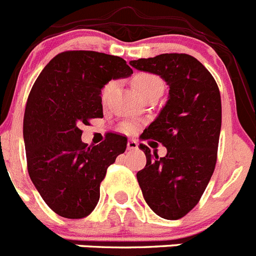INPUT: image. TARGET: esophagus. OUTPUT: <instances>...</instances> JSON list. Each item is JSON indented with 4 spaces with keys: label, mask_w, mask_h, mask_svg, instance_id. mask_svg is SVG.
Here are the masks:
<instances>
[{
    "label": "esophagus",
    "mask_w": 256,
    "mask_h": 256,
    "mask_svg": "<svg viewBox=\"0 0 256 256\" xmlns=\"http://www.w3.org/2000/svg\"><path fill=\"white\" fill-rule=\"evenodd\" d=\"M128 150H136L138 149V142H135V140H128Z\"/></svg>",
    "instance_id": "1"
}]
</instances>
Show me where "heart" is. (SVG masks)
I'll use <instances>...</instances> for the list:
<instances>
[{
  "mask_svg": "<svg viewBox=\"0 0 256 256\" xmlns=\"http://www.w3.org/2000/svg\"><path fill=\"white\" fill-rule=\"evenodd\" d=\"M134 88L136 89L138 94L140 96H144L146 94L152 93V92L160 90L163 92V82L160 78L156 75H153V74L148 72H142L138 74L134 78ZM114 86H116V82H108L107 84L102 88V92H100V98H102L103 102H107L110 96L114 92Z\"/></svg>",
  "mask_w": 256,
  "mask_h": 256,
  "instance_id": "1",
  "label": "heart"
}]
</instances>
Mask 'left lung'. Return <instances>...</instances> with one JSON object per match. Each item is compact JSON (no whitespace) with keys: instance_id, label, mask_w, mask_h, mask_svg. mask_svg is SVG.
I'll return each instance as SVG.
<instances>
[{"instance_id":"1","label":"left lung","mask_w":256,"mask_h":256,"mask_svg":"<svg viewBox=\"0 0 256 256\" xmlns=\"http://www.w3.org/2000/svg\"><path fill=\"white\" fill-rule=\"evenodd\" d=\"M134 68L160 75L167 85L168 100L142 140L162 142V158L140 144L146 164L136 174L145 202L164 220H180L199 202L217 163L222 124L218 85L195 57L163 54L130 61Z\"/></svg>"}]
</instances>
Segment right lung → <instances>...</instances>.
Masks as SVG:
<instances>
[{
  "label": "right lung",
  "mask_w": 256,
  "mask_h": 256,
  "mask_svg": "<svg viewBox=\"0 0 256 256\" xmlns=\"http://www.w3.org/2000/svg\"><path fill=\"white\" fill-rule=\"evenodd\" d=\"M131 74L121 57L66 50L34 82L22 128L28 172L46 204L61 217L79 220L93 212L107 168L126 150L128 138L112 132L88 148L80 126L103 117V86Z\"/></svg>",
  "instance_id": "obj_1"
}]
</instances>
